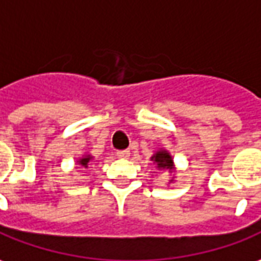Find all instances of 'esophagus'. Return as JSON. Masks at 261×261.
Returning a JSON list of instances; mask_svg holds the SVG:
<instances>
[{"instance_id":"obj_1","label":"esophagus","mask_w":261,"mask_h":261,"mask_svg":"<svg viewBox=\"0 0 261 261\" xmlns=\"http://www.w3.org/2000/svg\"><path fill=\"white\" fill-rule=\"evenodd\" d=\"M129 154H130L129 150H118V152H116V156L120 158V159H127V158H129Z\"/></svg>"}]
</instances>
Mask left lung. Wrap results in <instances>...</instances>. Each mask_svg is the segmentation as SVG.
Listing matches in <instances>:
<instances>
[{
  "mask_svg": "<svg viewBox=\"0 0 261 261\" xmlns=\"http://www.w3.org/2000/svg\"><path fill=\"white\" fill-rule=\"evenodd\" d=\"M150 161L153 162L156 170H168L169 173L172 175V177L169 179V183L175 182V162H173V158H172V154H170L168 149L161 148L159 150H156L152 154Z\"/></svg>",
  "mask_w": 261,
  "mask_h": 261,
  "instance_id": "8db88e82",
  "label": "left lung"
}]
</instances>
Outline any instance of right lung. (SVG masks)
<instances>
[{
    "label": "right lung",
    "mask_w": 261,
    "mask_h": 261,
    "mask_svg": "<svg viewBox=\"0 0 261 261\" xmlns=\"http://www.w3.org/2000/svg\"><path fill=\"white\" fill-rule=\"evenodd\" d=\"M93 161V156L89 152H86L82 156H79L78 159H76V165H79L82 169H88L89 166V162Z\"/></svg>",
    "instance_id": "1"
}]
</instances>
